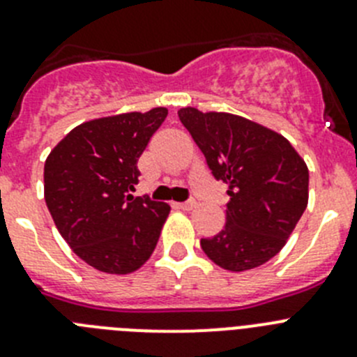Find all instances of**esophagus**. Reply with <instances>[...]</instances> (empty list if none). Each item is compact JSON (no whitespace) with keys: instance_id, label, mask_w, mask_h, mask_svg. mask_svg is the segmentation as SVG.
Here are the masks:
<instances>
[{"instance_id":"1","label":"esophagus","mask_w":357,"mask_h":357,"mask_svg":"<svg viewBox=\"0 0 357 357\" xmlns=\"http://www.w3.org/2000/svg\"><path fill=\"white\" fill-rule=\"evenodd\" d=\"M178 209H184V211H191L197 207V200H188V202H182V204H176Z\"/></svg>"}]
</instances>
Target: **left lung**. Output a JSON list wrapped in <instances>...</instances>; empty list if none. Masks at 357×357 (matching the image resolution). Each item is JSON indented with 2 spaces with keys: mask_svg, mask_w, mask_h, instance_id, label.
Listing matches in <instances>:
<instances>
[{
  "mask_svg": "<svg viewBox=\"0 0 357 357\" xmlns=\"http://www.w3.org/2000/svg\"><path fill=\"white\" fill-rule=\"evenodd\" d=\"M182 125L230 197L225 227L202 239V250L223 270L245 272L279 254L309 200V169L284 135L229 112L178 110Z\"/></svg>",
  "mask_w": 357,
  "mask_h": 357,
  "instance_id": "obj_1",
  "label": "left lung"
}]
</instances>
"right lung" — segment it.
Listing matches in <instances>:
<instances>
[{
	"instance_id": "right-lung-1",
	"label": "right lung",
	"mask_w": 357,
	"mask_h": 357,
	"mask_svg": "<svg viewBox=\"0 0 357 357\" xmlns=\"http://www.w3.org/2000/svg\"><path fill=\"white\" fill-rule=\"evenodd\" d=\"M168 116L166 107L85 121L50 151L44 200L56 229L82 261L127 275L155 250L172 207L134 198L137 160Z\"/></svg>"
}]
</instances>
